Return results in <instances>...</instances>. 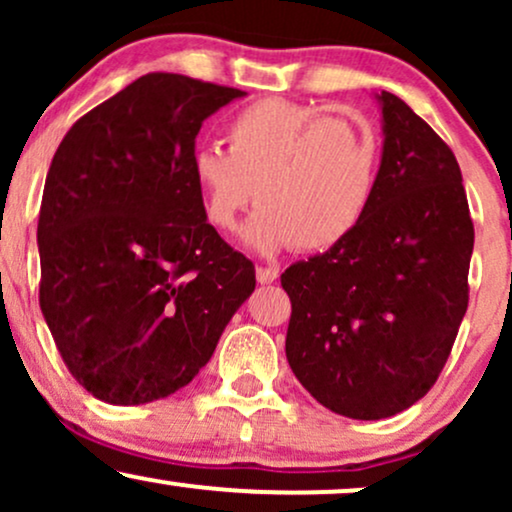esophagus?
Returning <instances> with one entry per match:
<instances>
[{
  "mask_svg": "<svg viewBox=\"0 0 512 512\" xmlns=\"http://www.w3.org/2000/svg\"><path fill=\"white\" fill-rule=\"evenodd\" d=\"M276 276H279V269L276 267H257V281L260 284H272V281H276Z\"/></svg>",
  "mask_w": 512,
  "mask_h": 512,
  "instance_id": "esophagus-1",
  "label": "esophagus"
}]
</instances>
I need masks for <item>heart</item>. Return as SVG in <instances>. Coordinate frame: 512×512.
<instances>
[{
  "instance_id": "obj_1",
  "label": "heart",
  "mask_w": 512,
  "mask_h": 512,
  "mask_svg": "<svg viewBox=\"0 0 512 512\" xmlns=\"http://www.w3.org/2000/svg\"><path fill=\"white\" fill-rule=\"evenodd\" d=\"M223 137L226 149L192 154V178L219 231H236L257 195L260 209L245 228L255 250H330L368 211L380 168V139L368 117L262 98L238 110Z\"/></svg>"
}]
</instances>
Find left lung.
<instances>
[{"label":"left lung","instance_id":"left-lung-1","mask_svg":"<svg viewBox=\"0 0 512 512\" xmlns=\"http://www.w3.org/2000/svg\"><path fill=\"white\" fill-rule=\"evenodd\" d=\"M383 161L342 243L281 274L286 358L322 407L375 421L436 385L469 303L474 223L457 158L395 93H380Z\"/></svg>","mask_w":512,"mask_h":512}]
</instances>
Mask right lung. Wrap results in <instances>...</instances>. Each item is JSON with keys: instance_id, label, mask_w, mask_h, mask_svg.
Segmentation results:
<instances>
[{"instance_id": "1", "label": "right lung", "mask_w": 512, "mask_h": 512, "mask_svg": "<svg viewBox=\"0 0 512 512\" xmlns=\"http://www.w3.org/2000/svg\"><path fill=\"white\" fill-rule=\"evenodd\" d=\"M240 96L151 72L79 117L52 156L40 310L64 366L103 402L185 387L255 291V264L207 223L192 178L199 127Z\"/></svg>"}]
</instances>
